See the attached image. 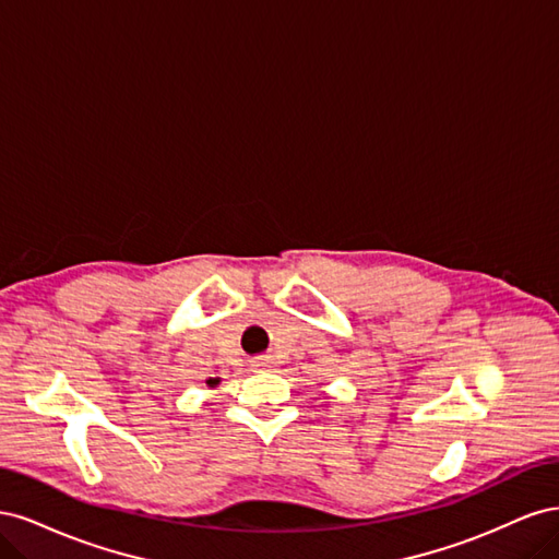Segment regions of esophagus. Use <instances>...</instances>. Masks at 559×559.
<instances>
[{
	"label": "esophagus",
	"mask_w": 559,
	"mask_h": 559,
	"mask_svg": "<svg viewBox=\"0 0 559 559\" xmlns=\"http://www.w3.org/2000/svg\"><path fill=\"white\" fill-rule=\"evenodd\" d=\"M253 366L263 368V366H267V359H265V357H257V359H253Z\"/></svg>",
	"instance_id": "obj_1"
}]
</instances>
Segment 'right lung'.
Wrapping results in <instances>:
<instances>
[{
  "label": "right lung",
  "mask_w": 559,
  "mask_h": 559,
  "mask_svg": "<svg viewBox=\"0 0 559 559\" xmlns=\"http://www.w3.org/2000/svg\"><path fill=\"white\" fill-rule=\"evenodd\" d=\"M216 384H218V378H210L207 380V386H216Z\"/></svg>",
  "instance_id": "1"
}]
</instances>
